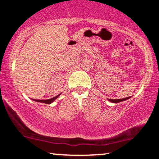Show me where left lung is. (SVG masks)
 Returning a JSON list of instances; mask_svg holds the SVG:
<instances>
[{"instance_id": "obj_1", "label": "left lung", "mask_w": 159, "mask_h": 159, "mask_svg": "<svg viewBox=\"0 0 159 159\" xmlns=\"http://www.w3.org/2000/svg\"><path fill=\"white\" fill-rule=\"evenodd\" d=\"M130 97H127V98H121V99H109V101H111L112 103H118V102H121V101L127 100L129 99Z\"/></svg>"}]
</instances>
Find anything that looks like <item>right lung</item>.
Returning <instances> with one entry per match:
<instances>
[{
    "label": "right lung",
    "mask_w": 159,
    "mask_h": 159,
    "mask_svg": "<svg viewBox=\"0 0 159 159\" xmlns=\"http://www.w3.org/2000/svg\"><path fill=\"white\" fill-rule=\"evenodd\" d=\"M60 95H61V94H59V95H57V96L53 97V98H50V99H47V100H35V99H33V100L35 101H37V102L45 103V104H51V103H52L53 101H54L55 100V99L58 98V97Z\"/></svg>",
    "instance_id": "add662e5"
}]
</instances>
